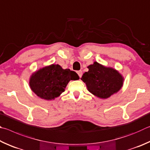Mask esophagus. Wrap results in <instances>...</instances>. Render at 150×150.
Segmentation results:
<instances>
[{
  "instance_id": "1",
  "label": "esophagus",
  "mask_w": 150,
  "mask_h": 150,
  "mask_svg": "<svg viewBox=\"0 0 150 150\" xmlns=\"http://www.w3.org/2000/svg\"><path fill=\"white\" fill-rule=\"evenodd\" d=\"M77 73H78V76H79L80 78L82 77V70L78 71Z\"/></svg>"
}]
</instances>
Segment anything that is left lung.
Listing matches in <instances>:
<instances>
[{"instance_id":"8db88e82","label":"left lung","mask_w":150,"mask_h":150,"mask_svg":"<svg viewBox=\"0 0 150 150\" xmlns=\"http://www.w3.org/2000/svg\"><path fill=\"white\" fill-rule=\"evenodd\" d=\"M88 68V72L83 74L81 79L88 91L98 98H108L122 86V76L113 68L105 67L97 62Z\"/></svg>"}]
</instances>
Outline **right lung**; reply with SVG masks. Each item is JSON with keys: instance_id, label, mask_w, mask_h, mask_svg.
<instances>
[{"instance_id": "add662e5", "label": "right lung", "mask_w": 150, "mask_h": 150, "mask_svg": "<svg viewBox=\"0 0 150 150\" xmlns=\"http://www.w3.org/2000/svg\"><path fill=\"white\" fill-rule=\"evenodd\" d=\"M78 79L79 76L74 71L62 69L59 64H51L33 74L30 86L39 98L50 100L64 92L70 80Z\"/></svg>"}]
</instances>
